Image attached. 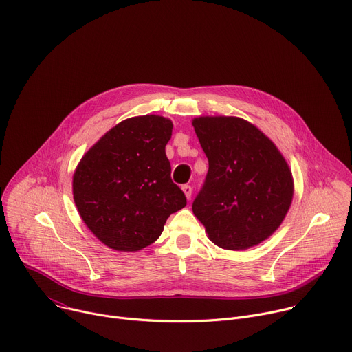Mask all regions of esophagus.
Wrapping results in <instances>:
<instances>
[{"label": "esophagus", "mask_w": 352, "mask_h": 352, "mask_svg": "<svg viewBox=\"0 0 352 352\" xmlns=\"http://www.w3.org/2000/svg\"><path fill=\"white\" fill-rule=\"evenodd\" d=\"M182 190H184V194H185V197L188 198V199H190V195H192V186L190 185H182Z\"/></svg>", "instance_id": "34e87169"}]
</instances>
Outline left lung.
<instances>
[{
	"mask_svg": "<svg viewBox=\"0 0 352 352\" xmlns=\"http://www.w3.org/2000/svg\"><path fill=\"white\" fill-rule=\"evenodd\" d=\"M209 170L192 204L209 239L245 250L268 239L294 197V179L275 144L254 124L233 116L192 122Z\"/></svg>",
	"mask_w": 352,
	"mask_h": 352,
	"instance_id": "1",
	"label": "left lung"
}]
</instances>
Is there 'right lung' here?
<instances>
[{
  "mask_svg": "<svg viewBox=\"0 0 352 352\" xmlns=\"http://www.w3.org/2000/svg\"><path fill=\"white\" fill-rule=\"evenodd\" d=\"M173 122L146 115L120 122L81 158L74 202L88 229L118 251H138L163 233L171 213L186 205L171 179L166 144Z\"/></svg>",
  "mask_w": 352,
  "mask_h": 352,
  "instance_id": "right-lung-1",
  "label": "right lung"
}]
</instances>
